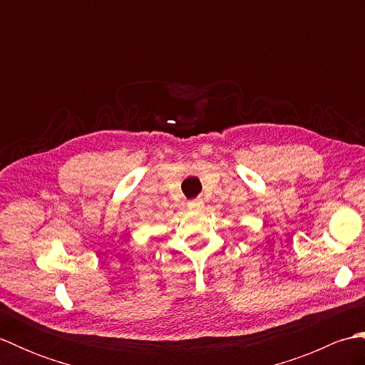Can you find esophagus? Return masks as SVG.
Returning a JSON list of instances; mask_svg holds the SVG:
<instances>
[{
    "label": "esophagus",
    "instance_id": "obj_1",
    "mask_svg": "<svg viewBox=\"0 0 365 365\" xmlns=\"http://www.w3.org/2000/svg\"><path fill=\"white\" fill-rule=\"evenodd\" d=\"M188 208H190V210H195V212L202 210V208H204V200H202V199L190 200V202H188Z\"/></svg>",
    "mask_w": 365,
    "mask_h": 365
}]
</instances>
